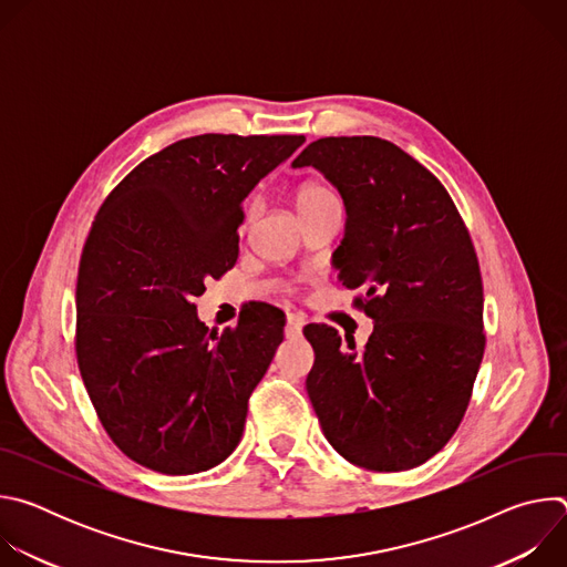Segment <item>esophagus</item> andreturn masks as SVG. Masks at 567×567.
Here are the masks:
<instances>
[{"label":"esophagus","mask_w":567,"mask_h":567,"mask_svg":"<svg viewBox=\"0 0 567 567\" xmlns=\"http://www.w3.org/2000/svg\"><path fill=\"white\" fill-rule=\"evenodd\" d=\"M302 326H305V318L300 313H289L287 318V328H285V334L287 339H293L302 332Z\"/></svg>","instance_id":"esophagus-1"}]
</instances>
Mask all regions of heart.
Segmentation results:
<instances>
[{"instance_id": "heart-1", "label": "heart", "mask_w": 567, "mask_h": 567, "mask_svg": "<svg viewBox=\"0 0 567 567\" xmlns=\"http://www.w3.org/2000/svg\"><path fill=\"white\" fill-rule=\"evenodd\" d=\"M332 204H339L337 195L332 193V188H328L320 182H305L296 193V210L300 217L311 215V213L326 208V206H332ZM254 213H256V202L249 206L247 215L251 217Z\"/></svg>"}]
</instances>
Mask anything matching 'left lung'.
I'll return each instance as SVG.
<instances>
[{"label":"left lung","mask_w":567,"mask_h":567,"mask_svg":"<svg viewBox=\"0 0 567 567\" xmlns=\"http://www.w3.org/2000/svg\"><path fill=\"white\" fill-rule=\"evenodd\" d=\"M313 166L348 210L339 278L374 330L361 352L326 322L307 394L328 442L370 471H406L457 431L484 354L482 276L471 235L440 179L377 136H326L293 168Z\"/></svg>","instance_id":"obj_1"}]
</instances>
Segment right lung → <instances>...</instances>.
<instances>
[{"label":"right lung","mask_w":567,"mask_h":567,"mask_svg":"<svg viewBox=\"0 0 567 567\" xmlns=\"http://www.w3.org/2000/svg\"><path fill=\"white\" fill-rule=\"evenodd\" d=\"M302 134H199L147 156L110 193L83 247L75 357L96 415L136 464L166 475L226 460L282 343L260 305L208 332L197 296L239 254L241 202Z\"/></svg>","instance_id":"add662e5"}]
</instances>
